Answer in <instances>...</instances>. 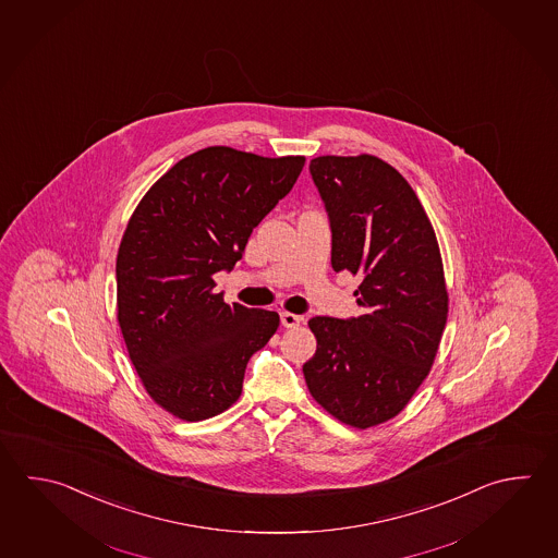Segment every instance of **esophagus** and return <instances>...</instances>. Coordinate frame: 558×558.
<instances>
[{
	"label": "esophagus",
	"mask_w": 558,
	"mask_h": 558,
	"mask_svg": "<svg viewBox=\"0 0 558 558\" xmlns=\"http://www.w3.org/2000/svg\"><path fill=\"white\" fill-rule=\"evenodd\" d=\"M280 322H282V326L284 327H298L300 326V322H302V317L290 314V312H282V314H280Z\"/></svg>",
	"instance_id": "esophagus-1"
}]
</instances>
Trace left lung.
I'll return each instance as SVG.
<instances>
[{
    "mask_svg": "<svg viewBox=\"0 0 558 558\" xmlns=\"http://www.w3.org/2000/svg\"><path fill=\"white\" fill-rule=\"evenodd\" d=\"M310 173L331 225V266L361 278L363 314L312 317L307 389L337 421L371 428L399 414L428 377L448 319V290L430 219L387 161L319 156Z\"/></svg>",
    "mask_w": 558,
    "mask_h": 558,
    "instance_id": "obj_1",
    "label": "left lung"
}]
</instances>
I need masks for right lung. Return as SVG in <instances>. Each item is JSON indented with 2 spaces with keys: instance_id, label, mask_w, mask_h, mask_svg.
<instances>
[{
  "instance_id": "obj_1",
  "label": "right lung",
  "mask_w": 558,
  "mask_h": 558,
  "mask_svg": "<svg viewBox=\"0 0 558 558\" xmlns=\"http://www.w3.org/2000/svg\"><path fill=\"white\" fill-rule=\"evenodd\" d=\"M304 156L210 146L178 161L128 221L117 258L118 326L147 395L181 421H207L242 392L248 359L280 326L268 310L225 304L254 227L294 187Z\"/></svg>"
}]
</instances>
